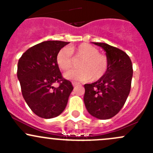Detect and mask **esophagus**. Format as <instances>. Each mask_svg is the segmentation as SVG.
Wrapping results in <instances>:
<instances>
[{"label":"esophagus","instance_id":"esophagus-1","mask_svg":"<svg viewBox=\"0 0 153 153\" xmlns=\"http://www.w3.org/2000/svg\"><path fill=\"white\" fill-rule=\"evenodd\" d=\"M79 83H77V82H72V85L73 86H79Z\"/></svg>","mask_w":153,"mask_h":153}]
</instances>
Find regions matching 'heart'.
<instances>
[{"instance_id": "obj_1", "label": "heart", "mask_w": 153, "mask_h": 153, "mask_svg": "<svg viewBox=\"0 0 153 153\" xmlns=\"http://www.w3.org/2000/svg\"><path fill=\"white\" fill-rule=\"evenodd\" d=\"M81 59L79 69L68 71L64 78L71 81H95L105 75L109 68V59L106 55L99 53L98 48L83 43L77 46L62 48L56 55V63L61 70H68L72 67V56Z\"/></svg>"}]
</instances>
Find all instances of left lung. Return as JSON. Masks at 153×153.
I'll return each instance as SVG.
<instances>
[{"instance_id":"1","label":"left lung","mask_w":153,"mask_h":153,"mask_svg":"<svg viewBox=\"0 0 153 153\" xmlns=\"http://www.w3.org/2000/svg\"><path fill=\"white\" fill-rule=\"evenodd\" d=\"M106 52L109 68L96 82L84 85V101L91 115L98 119H109L124 105L132 82V64L124 51L105 43L92 42Z\"/></svg>"}]
</instances>
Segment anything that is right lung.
Instances as JSON below:
<instances>
[{"label": "right lung", "instance_id": "1", "mask_svg": "<svg viewBox=\"0 0 153 153\" xmlns=\"http://www.w3.org/2000/svg\"><path fill=\"white\" fill-rule=\"evenodd\" d=\"M69 42L47 41L27 49L18 61L17 75L23 97L32 112L43 118H52L63 112L73 89L62 77L56 63L58 51ZM59 82L58 88H54Z\"/></svg>", "mask_w": 153, "mask_h": 153}]
</instances>
